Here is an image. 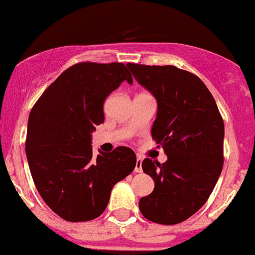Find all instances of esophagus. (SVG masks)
Segmentation results:
<instances>
[{
  "label": "esophagus",
  "instance_id": "esophagus-1",
  "mask_svg": "<svg viewBox=\"0 0 255 255\" xmlns=\"http://www.w3.org/2000/svg\"><path fill=\"white\" fill-rule=\"evenodd\" d=\"M134 172L136 173H141L142 172V159L140 156H137L136 159V167H134Z\"/></svg>",
  "mask_w": 255,
  "mask_h": 255
}]
</instances>
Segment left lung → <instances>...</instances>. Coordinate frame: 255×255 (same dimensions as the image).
<instances>
[{"label":"left lung","mask_w":255,"mask_h":255,"mask_svg":"<svg viewBox=\"0 0 255 255\" xmlns=\"http://www.w3.org/2000/svg\"><path fill=\"white\" fill-rule=\"evenodd\" d=\"M134 79L151 92L158 113L151 136L167 161H142L154 190L140 199L145 218L161 225L186 221L205 204L223 167L225 125L200 78L176 66L127 64Z\"/></svg>","instance_id":"left-lung-1"}]
</instances>
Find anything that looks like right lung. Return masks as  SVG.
I'll return each mask as SVG.
<instances>
[{"instance_id":"obj_1","label":"right lung","mask_w":255,"mask_h":255,"mask_svg":"<svg viewBox=\"0 0 255 255\" xmlns=\"http://www.w3.org/2000/svg\"><path fill=\"white\" fill-rule=\"evenodd\" d=\"M132 77L122 63H79L42 94L28 119L25 152L39 195L69 222L95 220L114 185L132 173L136 154L119 146L92 154V132L104 123V103Z\"/></svg>"}]
</instances>
